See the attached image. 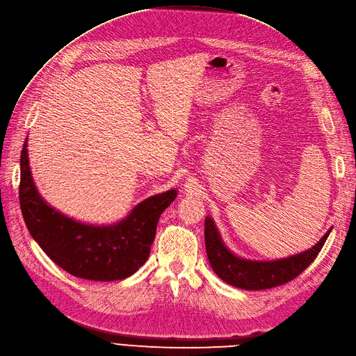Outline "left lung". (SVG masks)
<instances>
[{"label": "left lung", "instance_id": "obj_1", "mask_svg": "<svg viewBox=\"0 0 356 356\" xmlns=\"http://www.w3.org/2000/svg\"><path fill=\"white\" fill-rule=\"evenodd\" d=\"M329 229L323 238L313 245L310 250L298 253L281 260L270 261H256L240 259L231 253L224 245L218 229H216L213 221L207 216L205 220V245L208 260L221 280L229 285L257 291V289H269L286 284L304 272L310 266L320 250L323 249L329 234Z\"/></svg>", "mask_w": 356, "mask_h": 356}]
</instances>
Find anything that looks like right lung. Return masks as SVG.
Listing matches in <instances>:
<instances>
[{
	"label": "right lung",
	"instance_id": "1",
	"mask_svg": "<svg viewBox=\"0 0 356 356\" xmlns=\"http://www.w3.org/2000/svg\"><path fill=\"white\" fill-rule=\"evenodd\" d=\"M176 196L175 189L151 196L115 225L76 222L40 197L29 167L27 138L22 149L19 197L27 229L59 268L83 280H125L140 269L149 256L160 215Z\"/></svg>",
	"mask_w": 356,
	"mask_h": 356
}]
</instances>
